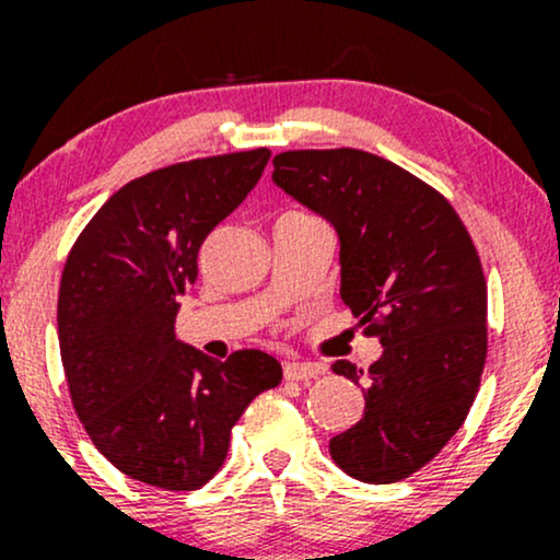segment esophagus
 Returning a JSON list of instances; mask_svg holds the SVG:
<instances>
[{
    "label": "esophagus",
    "instance_id": "obj_1",
    "mask_svg": "<svg viewBox=\"0 0 560 560\" xmlns=\"http://www.w3.org/2000/svg\"><path fill=\"white\" fill-rule=\"evenodd\" d=\"M324 365L320 363H284V378L287 382H307V378H318L324 374Z\"/></svg>",
    "mask_w": 560,
    "mask_h": 560
}]
</instances>
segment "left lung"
Instances as JSON below:
<instances>
[{"label": "left lung", "instance_id": "8db88e82", "mask_svg": "<svg viewBox=\"0 0 560 560\" xmlns=\"http://www.w3.org/2000/svg\"><path fill=\"white\" fill-rule=\"evenodd\" d=\"M276 186L337 229L342 294L384 352L334 374L365 395L363 419L329 442L352 479L410 477L464 427L487 358V281L453 205L413 173L363 150L273 158Z\"/></svg>", "mask_w": 560, "mask_h": 560}]
</instances>
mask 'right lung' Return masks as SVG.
I'll use <instances>...</instances> for the list:
<instances>
[{
	"label": "right lung",
	"mask_w": 560,
	"mask_h": 560,
	"mask_svg": "<svg viewBox=\"0 0 560 560\" xmlns=\"http://www.w3.org/2000/svg\"><path fill=\"white\" fill-rule=\"evenodd\" d=\"M268 158L258 147L133 178L96 210L62 271L57 337L75 413L118 471L160 490L208 485L244 408L281 382L268 352L221 363L173 331L205 236Z\"/></svg>",
	"instance_id": "right-lung-1"
}]
</instances>
